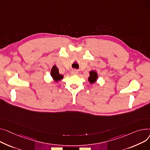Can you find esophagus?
I'll return each instance as SVG.
<instances>
[{
  "instance_id": "esophagus-1",
  "label": "esophagus",
  "mask_w": 150,
  "mask_h": 150,
  "mask_svg": "<svg viewBox=\"0 0 150 150\" xmlns=\"http://www.w3.org/2000/svg\"><path fill=\"white\" fill-rule=\"evenodd\" d=\"M71 74L76 75L78 74V71H76V70H72V71H71Z\"/></svg>"
}]
</instances>
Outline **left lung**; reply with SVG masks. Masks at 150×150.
I'll use <instances>...</instances> for the list:
<instances>
[{
	"instance_id": "left-lung-1",
	"label": "left lung",
	"mask_w": 150,
	"mask_h": 150,
	"mask_svg": "<svg viewBox=\"0 0 150 150\" xmlns=\"http://www.w3.org/2000/svg\"><path fill=\"white\" fill-rule=\"evenodd\" d=\"M89 76L88 78V81L90 83V84L95 83L98 79V73L96 71L92 70L91 72H89Z\"/></svg>"
}]
</instances>
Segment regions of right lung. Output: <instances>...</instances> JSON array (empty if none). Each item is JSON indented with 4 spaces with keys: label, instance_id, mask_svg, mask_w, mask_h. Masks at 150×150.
<instances>
[{
    "label": "right lung",
    "instance_id": "add662e5",
    "mask_svg": "<svg viewBox=\"0 0 150 150\" xmlns=\"http://www.w3.org/2000/svg\"><path fill=\"white\" fill-rule=\"evenodd\" d=\"M51 75L53 79V80L56 83H58L64 78V76L63 75L59 74V70L55 65H54L51 69Z\"/></svg>",
    "mask_w": 150,
    "mask_h": 150
}]
</instances>
